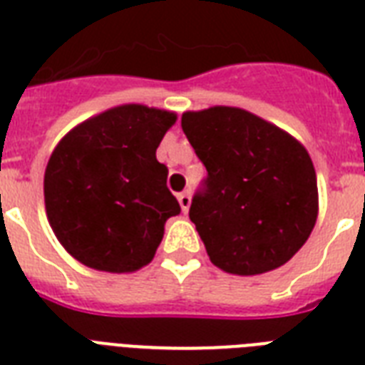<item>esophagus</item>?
I'll use <instances>...</instances> for the list:
<instances>
[{
	"label": "esophagus",
	"mask_w": 365,
	"mask_h": 365,
	"mask_svg": "<svg viewBox=\"0 0 365 365\" xmlns=\"http://www.w3.org/2000/svg\"><path fill=\"white\" fill-rule=\"evenodd\" d=\"M178 202H180L183 212H187L189 206H191V197H189V193H180L178 195Z\"/></svg>",
	"instance_id": "1"
}]
</instances>
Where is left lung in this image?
<instances>
[{
  "instance_id": "8db88e82",
  "label": "left lung",
  "mask_w": 365,
  "mask_h": 365,
  "mask_svg": "<svg viewBox=\"0 0 365 365\" xmlns=\"http://www.w3.org/2000/svg\"><path fill=\"white\" fill-rule=\"evenodd\" d=\"M182 128L208 170L189 217L212 263L252 277L292 259L318 217L317 172L303 143L229 106L185 111Z\"/></svg>"
}]
</instances>
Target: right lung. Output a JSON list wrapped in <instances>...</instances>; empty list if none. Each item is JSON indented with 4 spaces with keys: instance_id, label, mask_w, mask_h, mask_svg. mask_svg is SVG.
Instances as JSON below:
<instances>
[{
    "instance_id": "add662e5",
    "label": "right lung",
    "mask_w": 365,
    "mask_h": 365,
    "mask_svg": "<svg viewBox=\"0 0 365 365\" xmlns=\"http://www.w3.org/2000/svg\"><path fill=\"white\" fill-rule=\"evenodd\" d=\"M174 111L142 104L106 110L73 126L54 148L43 193L66 252L106 272H134L153 259L165 223L180 214L157 148Z\"/></svg>"
}]
</instances>
